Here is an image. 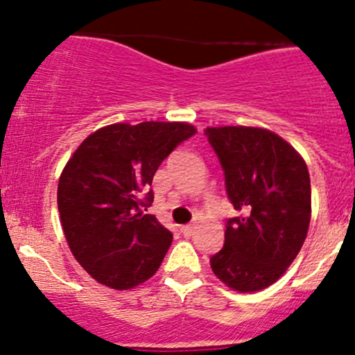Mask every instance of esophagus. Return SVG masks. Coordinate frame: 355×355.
Returning a JSON list of instances; mask_svg holds the SVG:
<instances>
[{"label":"esophagus","mask_w":355,"mask_h":355,"mask_svg":"<svg viewBox=\"0 0 355 355\" xmlns=\"http://www.w3.org/2000/svg\"><path fill=\"white\" fill-rule=\"evenodd\" d=\"M180 232L184 237H192V235H194V227H192V225H184V227L180 228Z\"/></svg>","instance_id":"obj_1"}]
</instances>
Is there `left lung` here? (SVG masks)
<instances>
[{"label": "left lung", "instance_id": "8db88e82", "mask_svg": "<svg viewBox=\"0 0 355 355\" xmlns=\"http://www.w3.org/2000/svg\"><path fill=\"white\" fill-rule=\"evenodd\" d=\"M225 189L241 216L228 218L211 270L228 287L256 292L287 271L306 241L311 180L299 153L280 135L254 127H207Z\"/></svg>", "mask_w": 355, "mask_h": 355}]
</instances>
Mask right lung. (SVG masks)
<instances>
[{
    "label": "right lung",
    "mask_w": 355,
    "mask_h": 355,
    "mask_svg": "<svg viewBox=\"0 0 355 355\" xmlns=\"http://www.w3.org/2000/svg\"><path fill=\"white\" fill-rule=\"evenodd\" d=\"M178 121L113 123L89 135L68 159L58 211L68 245L99 284L127 290L149 280L173 235L153 214L156 170L196 134Z\"/></svg>",
    "instance_id": "obj_1"
}]
</instances>
